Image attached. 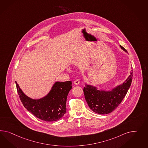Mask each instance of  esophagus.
Here are the masks:
<instances>
[{
    "label": "esophagus",
    "mask_w": 148,
    "mask_h": 148,
    "mask_svg": "<svg viewBox=\"0 0 148 148\" xmlns=\"http://www.w3.org/2000/svg\"><path fill=\"white\" fill-rule=\"evenodd\" d=\"M80 81L79 79H77V80H75L74 81V84H75V85H78L80 84Z\"/></svg>",
    "instance_id": "1"
}]
</instances>
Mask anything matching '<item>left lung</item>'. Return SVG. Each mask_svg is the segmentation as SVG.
<instances>
[{
  "label": "left lung",
  "mask_w": 148,
  "mask_h": 148,
  "mask_svg": "<svg viewBox=\"0 0 148 148\" xmlns=\"http://www.w3.org/2000/svg\"><path fill=\"white\" fill-rule=\"evenodd\" d=\"M121 48L127 53L125 48L120 45ZM132 70L130 72L124 82L112 88V90H105L98 89L96 86L85 84L84 88V97L89 107L99 114H108L116 109L126 95L132 84Z\"/></svg>",
  "instance_id": "1"
}]
</instances>
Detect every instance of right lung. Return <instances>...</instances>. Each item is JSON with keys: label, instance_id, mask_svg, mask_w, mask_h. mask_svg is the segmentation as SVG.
<instances>
[{"label": "right lung", "instance_id": "right-lung-1", "mask_svg": "<svg viewBox=\"0 0 148 148\" xmlns=\"http://www.w3.org/2000/svg\"><path fill=\"white\" fill-rule=\"evenodd\" d=\"M20 100L28 112L40 120L53 122L60 119L66 112V101L72 88V81L56 82L48 94L42 98L33 99L24 94L16 81Z\"/></svg>", "mask_w": 148, "mask_h": 148}]
</instances>
